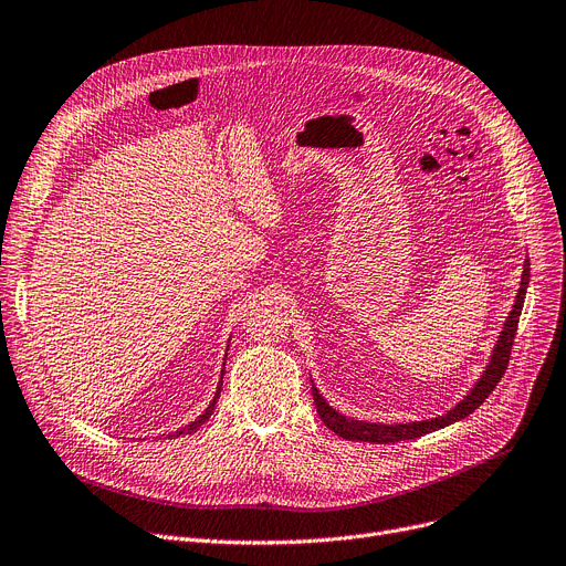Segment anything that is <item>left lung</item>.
Instances as JSON below:
<instances>
[{"instance_id":"obj_1","label":"left lung","mask_w":566,"mask_h":566,"mask_svg":"<svg viewBox=\"0 0 566 566\" xmlns=\"http://www.w3.org/2000/svg\"><path fill=\"white\" fill-rule=\"evenodd\" d=\"M527 282H530V261L525 259L523 263V275H521V289L516 293V301H514V310L510 312L507 321H504V328L497 337V344L493 346L491 353V360L484 369V374L478 378V382L472 385V390L463 397V401H459L452 410H448L444 415H438L433 420H422V422H406V424H380V422H363V420H353L346 418V415L337 412L328 401H325L316 385H312V397H314V406L318 418L323 420V424L328 427L331 431H335L339 438L344 440H360V442H399V440H415L424 433L438 431L448 424H454L472 410H478L486 397L495 390V385L500 382V378L504 376V369L510 365V355H512V344L516 337V328H518V316L525 303V291H527Z\"/></svg>"}]
</instances>
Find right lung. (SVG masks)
Listing matches in <instances>:
<instances>
[{
  "instance_id": "right-lung-1",
  "label": "right lung",
  "mask_w": 566,
  "mask_h": 566,
  "mask_svg": "<svg viewBox=\"0 0 566 566\" xmlns=\"http://www.w3.org/2000/svg\"><path fill=\"white\" fill-rule=\"evenodd\" d=\"M222 374H224V369H222ZM220 388H222V378H220V385H218V392H216V397H213V401L208 403V408L199 415V418L195 420V422H190V424H186V427H181V429H176V431H171V433H167V438H176V436H186V433H192V431H197L208 418H211L213 415V410H216V403H218V399H220Z\"/></svg>"
}]
</instances>
